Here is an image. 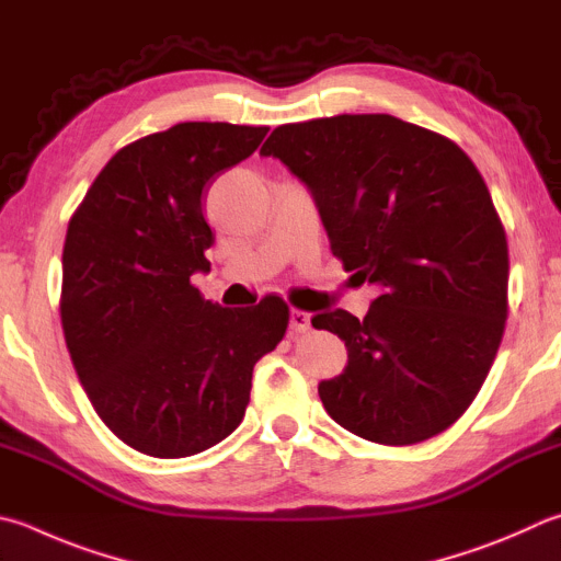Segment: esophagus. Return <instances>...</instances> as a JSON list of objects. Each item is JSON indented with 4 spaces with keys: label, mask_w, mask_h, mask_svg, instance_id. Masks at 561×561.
<instances>
[{
    "label": "esophagus",
    "mask_w": 561,
    "mask_h": 561,
    "mask_svg": "<svg viewBox=\"0 0 561 561\" xmlns=\"http://www.w3.org/2000/svg\"><path fill=\"white\" fill-rule=\"evenodd\" d=\"M311 329V313L294 309L289 313V331L291 333H307Z\"/></svg>",
    "instance_id": "obj_1"
}]
</instances>
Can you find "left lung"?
<instances>
[{"label":"left lung","mask_w":561,"mask_h":561,"mask_svg":"<svg viewBox=\"0 0 561 561\" xmlns=\"http://www.w3.org/2000/svg\"><path fill=\"white\" fill-rule=\"evenodd\" d=\"M311 191L343 267L380 289L365 319L316 313L348 348L319 397L343 430L416 444L461 416L507 319V240L473 161L392 115L282 125L260 149Z\"/></svg>","instance_id":"8db88e82"}]
</instances>
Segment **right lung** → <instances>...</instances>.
I'll list each match as a JSON object with an SVG mask.
<instances>
[{"label":"right lung","instance_id":"right-lung-1","mask_svg":"<svg viewBox=\"0 0 561 561\" xmlns=\"http://www.w3.org/2000/svg\"><path fill=\"white\" fill-rule=\"evenodd\" d=\"M270 127L181 122L122 147L68 222L60 323L80 385L131 449L183 458L238 430L252 368L289 307L210 304L193 287L213 245L203 193Z\"/></svg>","mask_w":561,"mask_h":561}]
</instances>
